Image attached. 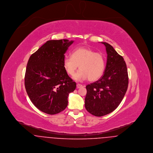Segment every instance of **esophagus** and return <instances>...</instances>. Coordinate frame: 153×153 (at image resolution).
Listing matches in <instances>:
<instances>
[{
    "mask_svg": "<svg viewBox=\"0 0 153 153\" xmlns=\"http://www.w3.org/2000/svg\"><path fill=\"white\" fill-rule=\"evenodd\" d=\"M82 87V85L81 84H76V88H80Z\"/></svg>",
    "mask_w": 153,
    "mask_h": 153,
    "instance_id": "esophagus-1",
    "label": "esophagus"
}]
</instances>
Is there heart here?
Masks as SVG:
<instances>
[{
  "mask_svg": "<svg viewBox=\"0 0 153 153\" xmlns=\"http://www.w3.org/2000/svg\"><path fill=\"white\" fill-rule=\"evenodd\" d=\"M71 56L64 59L63 67L66 74L72 76L79 66L80 69L74 75V79L83 81L88 78L89 81H95L102 75L105 62L102 53L89 48L79 47L75 49Z\"/></svg>",
  "mask_w": 153,
  "mask_h": 153,
  "instance_id": "heart-1",
  "label": "heart"
}]
</instances>
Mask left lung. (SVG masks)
I'll return each instance as SVG.
<instances>
[{"instance_id": "1", "label": "left lung", "mask_w": 153, "mask_h": 153, "mask_svg": "<svg viewBox=\"0 0 153 153\" xmlns=\"http://www.w3.org/2000/svg\"><path fill=\"white\" fill-rule=\"evenodd\" d=\"M106 48L107 65L102 76L86 86L85 107L97 117L108 114L122 101L128 88V76L126 62L114 48L101 42Z\"/></svg>"}]
</instances>
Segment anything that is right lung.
I'll return each mask as SVG.
<instances>
[{"mask_svg": "<svg viewBox=\"0 0 153 153\" xmlns=\"http://www.w3.org/2000/svg\"><path fill=\"white\" fill-rule=\"evenodd\" d=\"M74 42L68 39L47 41L29 58L25 76L26 92L33 105L53 115L68 105L69 94L76 88L63 67L64 54Z\"/></svg>", "mask_w": 153, "mask_h": 153, "instance_id": "right-lung-1", "label": "right lung"}]
</instances>
